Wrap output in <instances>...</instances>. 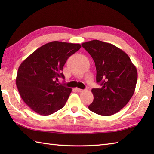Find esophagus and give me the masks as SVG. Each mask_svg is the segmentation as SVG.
<instances>
[{"mask_svg":"<svg viewBox=\"0 0 154 154\" xmlns=\"http://www.w3.org/2000/svg\"><path fill=\"white\" fill-rule=\"evenodd\" d=\"M76 91H77V92L81 93V92H83V91L84 90H83V89H79V88H76Z\"/></svg>","mask_w":154,"mask_h":154,"instance_id":"1","label":"esophagus"}]
</instances>
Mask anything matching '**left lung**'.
Listing matches in <instances>:
<instances>
[{
    "instance_id": "8db88e82",
    "label": "left lung",
    "mask_w": 154,
    "mask_h": 154,
    "mask_svg": "<svg viewBox=\"0 0 154 154\" xmlns=\"http://www.w3.org/2000/svg\"><path fill=\"white\" fill-rule=\"evenodd\" d=\"M95 63L97 83L89 109L99 115L110 116L129 102L135 91L138 73L128 55L120 48L97 40L83 43Z\"/></svg>"
}]
</instances>
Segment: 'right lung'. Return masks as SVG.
<instances>
[{"instance_id": "right-lung-1", "label": "right lung", "mask_w": 154, "mask_h": 154, "mask_svg": "<svg viewBox=\"0 0 154 154\" xmlns=\"http://www.w3.org/2000/svg\"><path fill=\"white\" fill-rule=\"evenodd\" d=\"M79 44L54 41L37 49L20 65L16 83L22 100L40 115H50L66 103L71 88L57 83L65 63Z\"/></svg>"}]
</instances>
